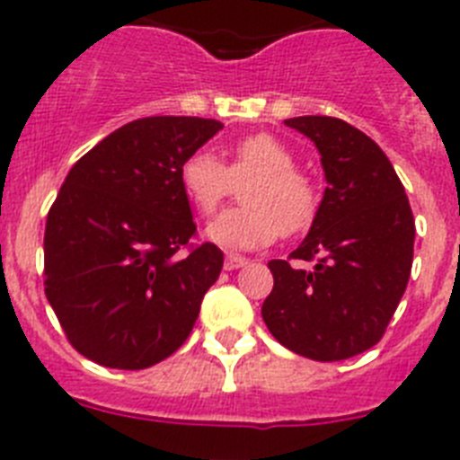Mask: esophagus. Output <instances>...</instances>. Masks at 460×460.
<instances>
[{
  "label": "esophagus",
  "mask_w": 460,
  "mask_h": 460,
  "mask_svg": "<svg viewBox=\"0 0 460 460\" xmlns=\"http://www.w3.org/2000/svg\"><path fill=\"white\" fill-rule=\"evenodd\" d=\"M249 265V260L243 258V255L237 253H227L226 255V270H239V267Z\"/></svg>",
  "instance_id": "obj_1"
}]
</instances>
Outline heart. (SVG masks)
Wrapping results in <instances>:
<instances>
[{
	"instance_id": "obj_1",
	"label": "heart",
	"mask_w": 460,
	"mask_h": 460,
	"mask_svg": "<svg viewBox=\"0 0 460 460\" xmlns=\"http://www.w3.org/2000/svg\"><path fill=\"white\" fill-rule=\"evenodd\" d=\"M295 164L286 142L253 133L234 142L227 164L202 149L189 154L180 165V186L202 217H211L233 195L234 184L249 180L239 190L243 205L211 221L207 237L226 249H258L279 234L306 233L318 217V186Z\"/></svg>"
}]
</instances>
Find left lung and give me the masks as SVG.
<instances>
[{"mask_svg": "<svg viewBox=\"0 0 460 460\" xmlns=\"http://www.w3.org/2000/svg\"><path fill=\"white\" fill-rule=\"evenodd\" d=\"M286 126L315 142L329 186L299 249L267 265L274 288L262 320L288 350L341 361L385 336L408 288L412 209L396 170L367 133L323 115Z\"/></svg>", "mask_w": 460, "mask_h": 460, "instance_id": "obj_1", "label": "left lung"}]
</instances>
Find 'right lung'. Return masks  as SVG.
<instances>
[{
	"instance_id": "add662e5",
	"label": "right lung",
	"mask_w": 460,
	"mask_h": 460,
	"mask_svg": "<svg viewBox=\"0 0 460 460\" xmlns=\"http://www.w3.org/2000/svg\"><path fill=\"white\" fill-rule=\"evenodd\" d=\"M221 128L200 117H145L66 174L48 211L43 286L68 343L87 359L140 371L189 339L223 253L193 243L180 165Z\"/></svg>"
}]
</instances>
